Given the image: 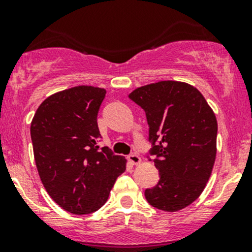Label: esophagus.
Here are the masks:
<instances>
[{"label": "esophagus", "instance_id": "34e87169", "mask_svg": "<svg viewBox=\"0 0 252 252\" xmlns=\"http://www.w3.org/2000/svg\"><path fill=\"white\" fill-rule=\"evenodd\" d=\"M128 161L130 162L131 164H139L141 162V158L136 154H130L128 156Z\"/></svg>", "mask_w": 252, "mask_h": 252}]
</instances>
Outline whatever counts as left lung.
<instances>
[{"label":"left lung","instance_id":"8db88e82","mask_svg":"<svg viewBox=\"0 0 252 252\" xmlns=\"http://www.w3.org/2000/svg\"><path fill=\"white\" fill-rule=\"evenodd\" d=\"M129 98L146 113L147 158L159 172L158 183L145 190L147 202L167 212L187 207L205 189L215 164V113L196 88L179 81L141 86Z\"/></svg>","mask_w":252,"mask_h":252}]
</instances>
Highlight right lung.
Here are the masks:
<instances>
[{"label":"right lung","instance_id":"obj_1","mask_svg":"<svg viewBox=\"0 0 252 252\" xmlns=\"http://www.w3.org/2000/svg\"><path fill=\"white\" fill-rule=\"evenodd\" d=\"M105 89L77 86L51 95L32 126L35 163L53 201L74 215L97 211L107 201L126 158L98 146L97 114Z\"/></svg>","mask_w":252,"mask_h":252}]
</instances>
